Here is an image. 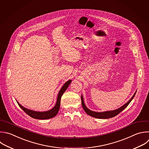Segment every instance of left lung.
Instances as JSON below:
<instances>
[{
	"instance_id": "1",
	"label": "left lung",
	"mask_w": 149,
	"mask_h": 149,
	"mask_svg": "<svg viewBox=\"0 0 149 149\" xmlns=\"http://www.w3.org/2000/svg\"><path fill=\"white\" fill-rule=\"evenodd\" d=\"M136 93V91L135 92V93H134V95H133L132 98L130 99V100L127 103H126L124 105H123L120 108H118V109H117L116 110H113V111L102 112H94V111H91L88 108H87V107L85 106L84 101V99H83L82 95H81V102H82V106L83 109L85 111V112L88 115H89L91 116H92L93 118H97V119H108V118L115 117V116L118 115L119 113H120L123 110H124L128 106V105L130 104V102L132 101L133 97L135 96Z\"/></svg>"
}]
</instances>
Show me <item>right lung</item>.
<instances>
[{
	"instance_id": "obj_1",
	"label": "right lung",
	"mask_w": 149,
	"mask_h": 149,
	"mask_svg": "<svg viewBox=\"0 0 149 149\" xmlns=\"http://www.w3.org/2000/svg\"><path fill=\"white\" fill-rule=\"evenodd\" d=\"M71 81H72L71 80H69L64 84V85L61 88V89L58 94L57 100L56 105L54 106V107L53 108H52V109L49 110L48 111H45V112L34 111L30 110L29 109H27V108L23 107L18 102H17L19 106L24 111V112H26L28 115H29L30 117H31L33 118L37 119H48L52 118L54 117L55 116H56L57 114L58 113L59 109H60V102H61V96L63 95V93H64V92L68 88V87L69 85L71 84Z\"/></svg>"
}]
</instances>
